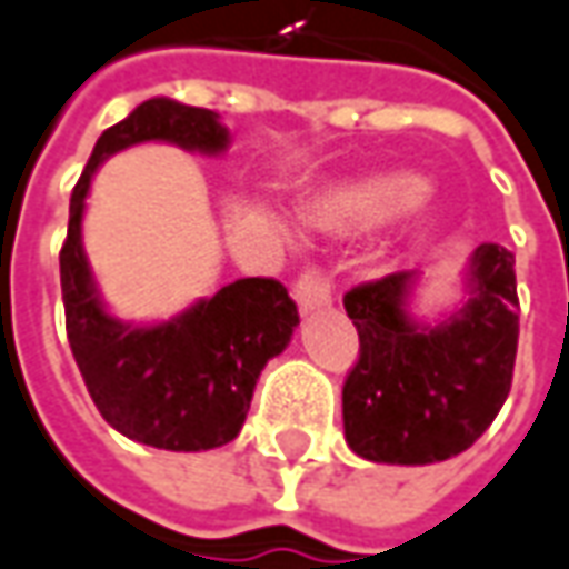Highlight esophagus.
Returning a JSON list of instances; mask_svg holds the SVG:
<instances>
[{
    "mask_svg": "<svg viewBox=\"0 0 569 569\" xmlns=\"http://www.w3.org/2000/svg\"><path fill=\"white\" fill-rule=\"evenodd\" d=\"M292 296H296L299 308L308 315L315 308L330 305L333 289H330V280H327V273H323L321 267H305L302 273H299V280L292 283Z\"/></svg>",
    "mask_w": 569,
    "mask_h": 569,
    "instance_id": "34e87169",
    "label": "esophagus"
}]
</instances>
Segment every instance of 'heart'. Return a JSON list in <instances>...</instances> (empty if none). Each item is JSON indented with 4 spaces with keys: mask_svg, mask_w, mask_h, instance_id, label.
I'll return each instance as SVG.
<instances>
[{
    "mask_svg": "<svg viewBox=\"0 0 569 569\" xmlns=\"http://www.w3.org/2000/svg\"><path fill=\"white\" fill-rule=\"evenodd\" d=\"M425 182L412 172H371L323 194L315 220L337 232H365L416 207Z\"/></svg>",
    "mask_w": 569,
    "mask_h": 569,
    "instance_id": "heart-1",
    "label": "heart"
}]
</instances>
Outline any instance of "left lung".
Segmentation results:
<instances>
[{"label":"left lung","instance_id":"1","mask_svg":"<svg viewBox=\"0 0 569 569\" xmlns=\"http://www.w3.org/2000/svg\"><path fill=\"white\" fill-rule=\"evenodd\" d=\"M419 283L400 270L343 296L359 362L343 383L346 443L371 462L425 466L469 450L510 393L519 340L513 254L485 242L466 267V305L419 323L406 305Z\"/></svg>","mask_w":569,"mask_h":569}]
</instances>
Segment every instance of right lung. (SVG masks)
I'll list each match as a JSON object with an SVG mask.
<instances>
[{"instance_id":"1","label":"right lung","mask_w":569,"mask_h":569,"mask_svg":"<svg viewBox=\"0 0 569 569\" xmlns=\"http://www.w3.org/2000/svg\"><path fill=\"white\" fill-rule=\"evenodd\" d=\"M144 141L223 153L229 131L210 109L153 97L97 138L71 191L69 236L59 251L66 330L90 400L119 435L160 450L198 453L223 447L242 431L254 383L286 349L299 311L280 280L248 277L172 321L126 323L109 315L81 248L84 198L107 157Z\"/></svg>"}]
</instances>
